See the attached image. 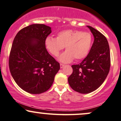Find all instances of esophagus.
Wrapping results in <instances>:
<instances>
[{
  "mask_svg": "<svg viewBox=\"0 0 121 121\" xmlns=\"http://www.w3.org/2000/svg\"><path fill=\"white\" fill-rule=\"evenodd\" d=\"M60 68H63L65 66V65L63 64H60Z\"/></svg>",
  "mask_w": 121,
  "mask_h": 121,
  "instance_id": "esophagus-1",
  "label": "esophagus"
}]
</instances>
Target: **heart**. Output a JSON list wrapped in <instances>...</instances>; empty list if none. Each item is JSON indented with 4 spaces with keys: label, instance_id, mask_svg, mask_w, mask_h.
<instances>
[{
    "label": "heart",
    "instance_id": "b5f03b06",
    "mask_svg": "<svg viewBox=\"0 0 121 121\" xmlns=\"http://www.w3.org/2000/svg\"><path fill=\"white\" fill-rule=\"evenodd\" d=\"M92 44V36L88 32L80 30H65L57 34V38L47 37L45 45L50 54L55 57L64 48L67 49L58 58L64 63H70L74 58L76 60L84 58L88 55Z\"/></svg>",
    "mask_w": 121,
    "mask_h": 121
}]
</instances>
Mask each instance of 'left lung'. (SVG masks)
I'll list each match as a JSON object with an SVG mask.
<instances>
[{
  "mask_svg": "<svg viewBox=\"0 0 121 121\" xmlns=\"http://www.w3.org/2000/svg\"><path fill=\"white\" fill-rule=\"evenodd\" d=\"M94 37V43L87 56L79 64L73 65V72L68 78L74 91L88 94L99 88L105 80L110 68V48L101 33L87 26Z\"/></svg>",
  "mask_w": 121,
  "mask_h": 121,
  "instance_id": "8db88e82",
  "label": "left lung"
}]
</instances>
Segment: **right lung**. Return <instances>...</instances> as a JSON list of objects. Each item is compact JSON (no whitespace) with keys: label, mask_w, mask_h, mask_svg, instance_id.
<instances>
[{"label":"right lung","mask_w":121,"mask_h":121,"mask_svg":"<svg viewBox=\"0 0 121 121\" xmlns=\"http://www.w3.org/2000/svg\"><path fill=\"white\" fill-rule=\"evenodd\" d=\"M51 33L49 26L33 24L21 29L13 41L9 57L10 72L18 86L30 94L48 90L60 68L45 45Z\"/></svg>","instance_id":"right-lung-1"}]
</instances>
